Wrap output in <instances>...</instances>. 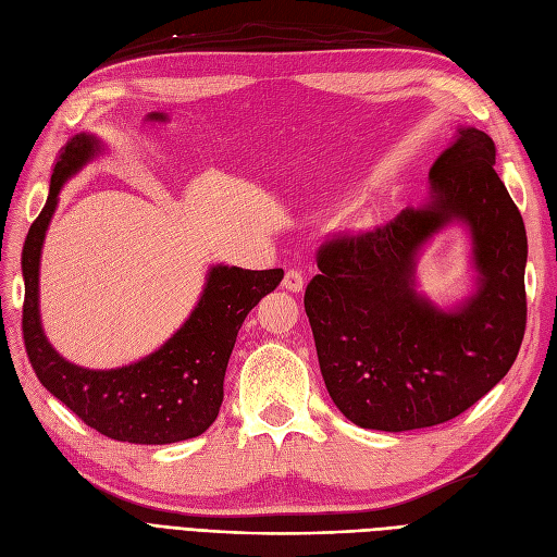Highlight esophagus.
I'll list each match as a JSON object with an SVG mask.
<instances>
[{"mask_svg":"<svg viewBox=\"0 0 557 557\" xmlns=\"http://www.w3.org/2000/svg\"><path fill=\"white\" fill-rule=\"evenodd\" d=\"M283 288L288 293H299L301 288H305V276H301L299 269H288V272H285Z\"/></svg>","mask_w":557,"mask_h":557,"instance_id":"obj_1","label":"esophagus"}]
</instances>
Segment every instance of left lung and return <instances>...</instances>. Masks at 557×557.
I'll list each match as a JSON object with an SVG mask.
<instances>
[{
  "label": "left lung",
  "mask_w": 557,
  "mask_h": 557,
  "mask_svg": "<svg viewBox=\"0 0 557 557\" xmlns=\"http://www.w3.org/2000/svg\"><path fill=\"white\" fill-rule=\"evenodd\" d=\"M430 199L318 248L305 293L320 372L350 423L404 432L446 423L507 376L528 323L522 215L495 144L460 127L430 170ZM472 234L480 288L453 312L412 288L417 250L448 222Z\"/></svg>",
  "instance_id": "obj_1"
}]
</instances>
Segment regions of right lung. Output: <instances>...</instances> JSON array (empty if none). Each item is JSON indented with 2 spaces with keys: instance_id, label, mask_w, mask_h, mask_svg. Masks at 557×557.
<instances>
[{
  "instance_id": "right-lung-1",
  "label": "right lung",
  "mask_w": 557,
  "mask_h": 557,
  "mask_svg": "<svg viewBox=\"0 0 557 557\" xmlns=\"http://www.w3.org/2000/svg\"><path fill=\"white\" fill-rule=\"evenodd\" d=\"M102 153L92 134L66 141L50 176L46 207L23 246V339L27 358L46 391L83 423L127 444H174L207 432L223 404L225 369L248 311L272 293L283 269L250 272L215 264L205 293L181 330L156 352L117 369H86L64 360L48 344L39 318V262L50 218L66 178Z\"/></svg>"
}]
</instances>
